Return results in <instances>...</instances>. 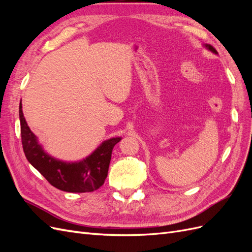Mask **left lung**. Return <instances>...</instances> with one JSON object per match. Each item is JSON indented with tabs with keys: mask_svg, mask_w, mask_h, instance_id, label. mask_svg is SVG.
<instances>
[{
	"mask_svg": "<svg viewBox=\"0 0 252 252\" xmlns=\"http://www.w3.org/2000/svg\"><path fill=\"white\" fill-rule=\"evenodd\" d=\"M205 47L207 48V49H209L210 51H212L213 53H218V51H217L215 48H213V47L211 46V45H208V44H207V45H205Z\"/></svg>",
	"mask_w": 252,
	"mask_h": 252,
	"instance_id": "8db88e82",
	"label": "left lung"
}]
</instances>
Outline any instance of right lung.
Listing matches in <instances>:
<instances>
[{"label":"right lung","mask_w":252,"mask_h":252,"mask_svg":"<svg viewBox=\"0 0 252 252\" xmlns=\"http://www.w3.org/2000/svg\"><path fill=\"white\" fill-rule=\"evenodd\" d=\"M19 113L25 157L53 187L67 192H91L104 184L107 178L112 149L121 138L104 141L93 154L80 162H63L46 154L37 143L36 136L30 130L23 114L22 104H20Z\"/></svg>","instance_id":"right-lung-1"}]
</instances>
